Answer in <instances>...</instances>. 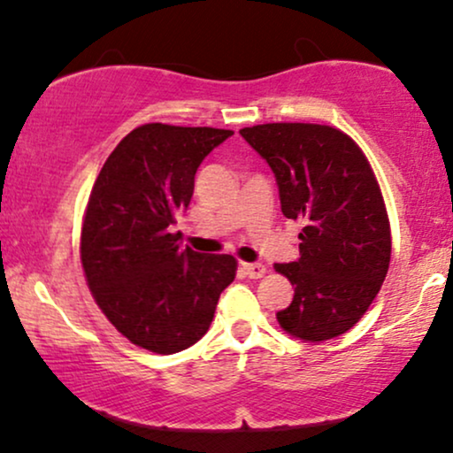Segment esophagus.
I'll list each match as a JSON object with an SVG mask.
<instances>
[{
	"label": "esophagus",
	"instance_id": "obj_1",
	"mask_svg": "<svg viewBox=\"0 0 453 453\" xmlns=\"http://www.w3.org/2000/svg\"><path fill=\"white\" fill-rule=\"evenodd\" d=\"M242 270L249 279H259L264 277V273H266V266H264V264L253 262V264H242Z\"/></svg>",
	"mask_w": 453,
	"mask_h": 453
}]
</instances>
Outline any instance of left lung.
I'll return each mask as SVG.
<instances>
[{
    "label": "left lung",
    "mask_w": 453,
    "mask_h": 453,
    "mask_svg": "<svg viewBox=\"0 0 453 453\" xmlns=\"http://www.w3.org/2000/svg\"><path fill=\"white\" fill-rule=\"evenodd\" d=\"M266 159L280 211L303 221L300 257L274 264L294 285L279 311L296 339L327 341L360 321L389 268L392 236L381 191L366 157L341 129L315 123H266L241 129Z\"/></svg>",
    "instance_id": "obj_1"
}]
</instances>
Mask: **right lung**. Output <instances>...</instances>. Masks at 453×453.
I'll use <instances>...</instances> for the list:
<instances>
[{"instance_id": "right-lung-1", "label": "right lung", "mask_w": 453, "mask_h": 453, "mask_svg": "<svg viewBox=\"0 0 453 453\" xmlns=\"http://www.w3.org/2000/svg\"><path fill=\"white\" fill-rule=\"evenodd\" d=\"M232 134L147 123L117 144L93 185L81 236L87 283L108 321L142 349L170 356L200 341L236 277L232 256L180 249L173 234L197 168Z\"/></svg>"}]
</instances>
